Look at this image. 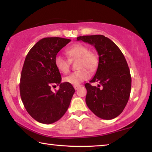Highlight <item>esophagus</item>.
<instances>
[{
    "mask_svg": "<svg viewBox=\"0 0 152 152\" xmlns=\"http://www.w3.org/2000/svg\"><path fill=\"white\" fill-rule=\"evenodd\" d=\"M80 87H81V85H75V86H74V89L75 90H78Z\"/></svg>",
    "mask_w": 152,
    "mask_h": 152,
    "instance_id": "1",
    "label": "esophagus"
}]
</instances>
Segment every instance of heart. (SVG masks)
<instances>
[{"label":"heart","instance_id":"heart-1","mask_svg":"<svg viewBox=\"0 0 152 152\" xmlns=\"http://www.w3.org/2000/svg\"><path fill=\"white\" fill-rule=\"evenodd\" d=\"M70 58H78L80 59L78 68L80 70L74 72L64 78V81L72 85H78L82 82L88 80L91 77V71H94L99 64V57L96 53L91 51L87 46L82 44H75L69 48L66 51ZM55 65L58 70L63 74H67L70 71V61L63 56L58 54L54 59ZM86 67V69L85 68Z\"/></svg>","mask_w":152,"mask_h":152}]
</instances>
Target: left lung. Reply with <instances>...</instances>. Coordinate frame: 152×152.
I'll return each mask as SVG.
<instances>
[{"mask_svg":"<svg viewBox=\"0 0 152 152\" xmlns=\"http://www.w3.org/2000/svg\"><path fill=\"white\" fill-rule=\"evenodd\" d=\"M77 41L94 45L99 56L96 72L90 82H99L102 88L89 83L84 85L87 106L102 119H114L123 112L130 96L132 77L125 56L118 46L104 35L80 36Z\"/></svg>","mask_w":152,"mask_h":152,"instance_id":"left-lung-1","label":"left lung"}]
</instances>
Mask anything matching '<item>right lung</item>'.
<instances>
[{"label":"right lung","instance_id":"1","mask_svg":"<svg viewBox=\"0 0 152 152\" xmlns=\"http://www.w3.org/2000/svg\"><path fill=\"white\" fill-rule=\"evenodd\" d=\"M61 37H45L33 46L25 58L19 84L20 95L27 113L37 121L51 124L65 114L75 92L72 84L61 83L54 59L70 42ZM60 88L56 93L51 87Z\"/></svg>","mask_w":152,"mask_h":152}]
</instances>
